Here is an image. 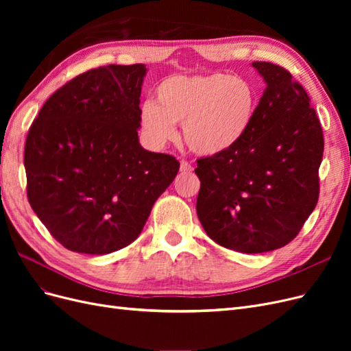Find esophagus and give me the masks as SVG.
<instances>
[{"label":"esophagus","mask_w":351,"mask_h":351,"mask_svg":"<svg viewBox=\"0 0 351 351\" xmlns=\"http://www.w3.org/2000/svg\"><path fill=\"white\" fill-rule=\"evenodd\" d=\"M180 171L182 173H192L193 171V167L190 165V162H187V161H182L180 162Z\"/></svg>","instance_id":"esophagus-1"}]
</instances>
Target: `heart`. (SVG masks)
<instances>
[{"label": "heart", "mask_w": 351, "mask_h": 351, "mask_svg": "<svg viewBox=\"0 0 351 351\" xmlns=\"http://www.w3.org/2000/svg\"><path fill=\"white\" fill-rule=\"evenodd\" d=\"M256 105V92L244 79L227 73L173 74L156 84L154 104H143L139 124L156 147L173 141L176 124H182L190 151L219 156L246 137Z\"/></svg>", "instance_id": "heart-1"}]
</instances>
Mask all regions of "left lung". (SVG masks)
I'll return each mask as SVG.
<instances>
[{
	"label": "left lung",
	"mask_w": 351,
	"mask_h": 351,
	"mask_svg": "<svg viewBox=\"0 0 351 351\" xmlns=\"http://www.w3.org/2000/svg\"><path fill=\"white\" fill-rule=\"evenodd\" d=\"M267 82L250 130L234 149L197 159L196 210L206 234L241 253L280 249L299 234L319 197L321 121L289 70L252 64Z\"/></svg>",
	"instance_id": "obj_1"
}]
</instances>
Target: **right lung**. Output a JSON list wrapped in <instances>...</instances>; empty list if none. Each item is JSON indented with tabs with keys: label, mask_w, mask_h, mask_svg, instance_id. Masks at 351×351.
Segmentation results:
<instances>
[{
	"label": "right lung",
	"mask_w": 351,
	"mask_h": 351,
	"mask_svg": "<svg viewBox=\"0 0 351 351\" xmlns=\"http://www.w3.org/2000/svg\"><path fill=\"white\" fill-rule=\"evenodd\" d=\"M143 64L79 74L51 95L25 145L27 199L71 252L107 254L139 237L176 178L173 155L139 143Z\"/></svg>",
	"instance_id": "add662e5"
}]
</instances>
